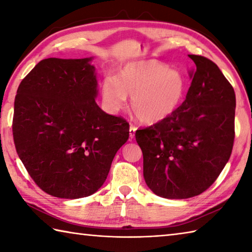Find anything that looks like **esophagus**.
<instances>
[{"label": "esophagus", "mask_w": 252, "mask_h": 252, "mask_svg": "<svg viewBox=\"0 0 252 252\" xmlns=\"http://www.w3.org/2000/svg\"><path fill=\"white\" fill-rule=\"evenodd\" d=\"M135 131H136V127H135L133 125H130V129H129V135H130V139H133V138H134Z\"/></svg>", "instance_id": "1"}]
</instances>
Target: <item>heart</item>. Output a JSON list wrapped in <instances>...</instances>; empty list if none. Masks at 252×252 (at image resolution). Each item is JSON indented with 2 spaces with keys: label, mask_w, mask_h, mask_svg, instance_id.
I'll return each mask as SVG.
<instances>
[{
  "label": "heart",
  "mask_w": 252,
  "mask_h": 252,
  "mask_svg": "<svg viewBox=\"0 0 252 252\" xmlns=\"http://www.w3.org/2000/svg\"><path fill=\"white\" fill-rule=\"evenodd\" d=\"M186 90V79L180 72L156 60H144L123 65L117 79L108 76L102 84V99L106 109L117 112L130 96L134 117L146 125H155L177 110Z\"/></svg>",
  "instance_id": "1"
}]
</instances>
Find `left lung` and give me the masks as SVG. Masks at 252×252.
<instances>
[{"instance_id":"obj_1","label":"left lung","mask_w":252,"mask_h":252,"mask_svg":"<svg viewBox=\"0 0 252 252\" xmlns=\"http://www.w3.org/2000/svg\"><path fill=\"white\" fill-rule=\"evenodd\" d=\"M195 64L186 100L165 120L135 132L143 177L153 193L187 199L206 191L227 164L234 140L236 94L218 65L189 54Z\"/></svg>"}]
</instances>
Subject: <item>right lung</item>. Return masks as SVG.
Masks as SVG:
<instances>
[{
    "mask_svg": "<svg viewBox=\"0 0 252 252\" xmlns=\"http://www.w3.org/2000/svg\"><path fill=\"white\" fill-rule=\"evenodd\" d=\"M91 60H42L16 92V152L37 187L57 198L79 199L99 190L129 139L126 120L96 104Z\"/></svg>",
    "mask_w": 252,
    "mask_h": 252,
    "instance_id": "obj_1",
    "label": "right lung"
}]
</instances>
